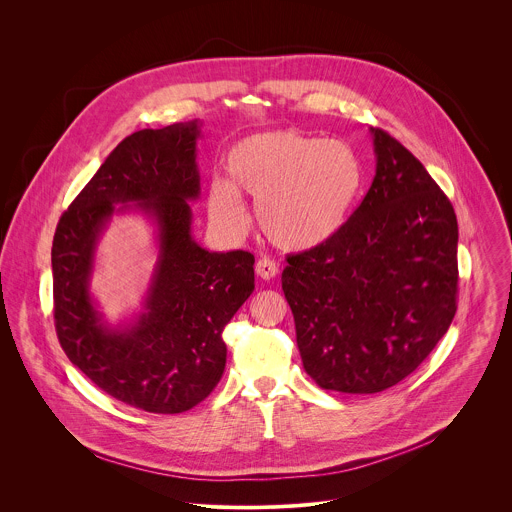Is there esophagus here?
Here are the masks:
<instances>
[{"label":"esophagus","mask_w":512,"mask_h":512,"mask_svg":"<svg viewBox=\"0 0 512 512\" xmlns=\"http://www.w3.org/2000/svg\"><path fill=\"white\" fill-rule=\"evenodd\" d=\"M256 274L262 278V280H272L276 278L278 274V264L272 262L270 258H262L256 262Z\"/></svg>","instance_id":"obj_1"}]
</instances>
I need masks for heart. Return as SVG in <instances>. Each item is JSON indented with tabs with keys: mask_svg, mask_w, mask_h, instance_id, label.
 I'll return each instance as SVG.
<instances>
[{
	"mask_svg": "<svg viewBox=\"0 0 512 512\" xmlns=\"http://www.w3.org/2000/svg\"><path fill=\"white\" fill-rule=\"evenodd\" d=\"M226 179L209 185V213L240 232L246 213L240 195L256 201L264 236L282 250L303 252L329 242L349 219L363 187L359 153L343 140L299 130H272L230 147Z\"/></svg>",
	"mask_w": 512,
	"mask_h": 512,
	"instance_id": "b5f03b06",
	"label": "heart"
}]
</instances>
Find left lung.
<instances>
[{"label":"left lung","mask_w":512,"mask_h":512,"mask_svg":"<svg viewBox=\"0 0 512 512\" xmlns=\"http://www.w3.org/2000/svg\"><path fill=\"white\" fill-rule=\"evenodd\" d=\"M372 185L325 244L288 256L282 290L305 372L325 390L376 394L434 351L455 315L457 219L426 167L370 128Z\"/></svg>","instance_id":"8db88e82"}]
</instances>
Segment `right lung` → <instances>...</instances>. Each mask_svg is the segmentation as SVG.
<instances>
[{"label": "right lung", "instance_id": "add662e5", "mask_svg": "<svg viewBox=\"0 0 512 512\" xmlns=\"http://www.w3.org/2000/svg\"><path fill=\"white\" fill-rule=\"evenodd\" d=\"M201 122L140 130L78 193L53 238L55 327L67 357L112 398L153 414L203 402L226 365L222 331L254 292V256L209 252L191 232L201 195ZM154 226L156 264L143 309L116 326L91 295L95 250L116 214Z\"/></svg>", "mask_w": 512, "mask_h": 512}]
</instances>
